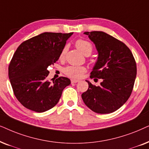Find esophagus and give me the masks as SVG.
<instances>
[{"instance_id": "obj_1", "label": "esophagus", "mask_w": 149, "mask_h": 149, "mask_svg": "<svg viewBox=\"0 0 149 149\" xmlns=\"http://www.w3.org/2000/svg\"><path fill=\"white\" fill-rule=\"evenodd\" d=\"M71 83H77V82H79V80H71Z\"/></svg>"}]
</instances>
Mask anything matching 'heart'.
<instances>
[{
  "instance_id": "1",
  "label": "heart",
  "mask_w": 149,
  "mask_h": 149,
  "mask_svg": "<svg viewBox=\"0 0 149 149\" xmlns=\"http://www.w3.org/2000/svg\"><path fill=\"white\" fill-rule=\"evenodd\" d=\"M76 46L85 56H89L93 51V45L89 41L84 39H79L76 41ZM67 52V47H63L60 54V58H63ZM87 71L84 66H67L63 69V72L69 78L78 79L82 76Z\"/></svg>"
}]
</instances>
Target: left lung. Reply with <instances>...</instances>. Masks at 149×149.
Segmentation results:
<instances>
[{"instance_id":"1","label":"left lung","mask_w":149,"mask_h":149,"mask_svg":"<svg viewBox=\"0 0 149 149\" xmlns=\"http://www.w3.org/2000/svg\"><path fill=\"white\" fill-rule=\"evenodd\" d=\"M84 34L95 43L99 54L90 78L102 79V82L96 86L87 81L88 88L82 94L83 102L96 113H112L119 109L132 94L137 73L136 61L123 42L104 32Z\"/></svg>"}]
</instances>
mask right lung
I'll list each match as a JSON object with an SVG mask.
<instances>
[{"label":"right lung","mask_w":149,"mask_h":149,"mask_svg":"<svg viewBox=\"0 0 149 149\" xmlns=\"http://www.w3.org/2000/svg\"><path fill=\"white\" fill-rule=\"evenodd\" d=\"M73 33H43L24 41L10 61L9 78L15 97L29 110L43 112L56 106L69 78L47 80V67L58 60ZM53 81H52L51 80Z\"/></svg>","instance_id":"add662e5"}]
</instances>
